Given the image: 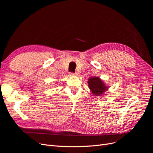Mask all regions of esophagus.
<instances>
[{
    "label": "esophagus",
    "mask_w": 153,
    "mask_h": 153,
    "mask_svg": "<svg viewBox=\"0 0 153 153\" xmlns=\"http://www.w3.org/2000/svg\"><path fill=\"white\" fill-rule=\"evenodd\" d=\"M78 74H79V73H78V72H75V73H70V75H78Z\"/></svg>",
    "instance_id": "1"
}]
</instances>
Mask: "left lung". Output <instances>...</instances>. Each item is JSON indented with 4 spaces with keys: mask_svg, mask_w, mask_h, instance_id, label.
I'll list each match as a JSON object with an SVG mask.
<instances>
[{
    "mask_svg": "<svg viewBox=\"0 0 153 153\" xmlns=\"http://www.w3.org/2000/svg\"><path fill=\"white\" fill-rule=\"evenodd\" d=\"M88 85L94 96H101L106 91H107V86L99 77L93 76L88 80Z\"/></svg>",
    "mask_w": 153,
    "mask_h": 153,
    "instance_id": "left-lung-1",
    "label": "left lung"
}]
</instances>
